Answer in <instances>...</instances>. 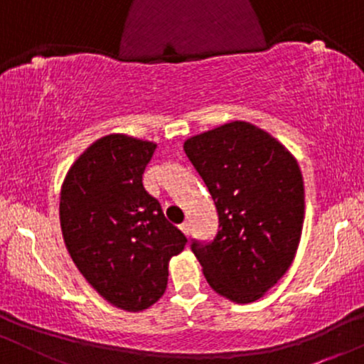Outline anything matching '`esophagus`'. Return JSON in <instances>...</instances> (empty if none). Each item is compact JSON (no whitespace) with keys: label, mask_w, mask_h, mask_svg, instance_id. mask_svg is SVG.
<instances>
[{"label":"esophagus","mask_w":364,"mask_h":364,"mask_svg":"<svg viewBox=\"0 0 364 364\" xmlns=\"http://www.w3.org/2000/svg\"><path fill=\"white\" fill-rule=\"evenodd\" d=\"M179 229H181L183 232H185V236L188 237L190 236V232H191V228H190V223H183L181 225H179Z\"/></svg>","instance_id":"1"}]
</instances>
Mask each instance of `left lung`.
Instances as JSON below:
<instances>
[{
	"label": "left lung",
	"instance_id": "left-lung-1",
	"mask_svg": "<svg viewBox=\"0 0 364 364\" xmlns=\"http://www.w3.org/2000/svg\"><path fill=\"white\" fill-rule=\"evenodd\" d=\"M214 200L219 229L191 243L207 282L235 303L260 299L287 272L301 240L304 186L281 141L246 121L183 145Z\"/></svg>",
	"mask_w": 364,
	"mask_h": 364
}]
</instances>
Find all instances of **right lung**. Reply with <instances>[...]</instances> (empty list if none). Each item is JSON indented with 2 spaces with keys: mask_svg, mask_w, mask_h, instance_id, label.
<instances>
[{
  "mask_svg": "<svg viewBox=\"0 0 364 364\" xmlns=\"http://www.w3.org/2000/svg\"><path fill=\"white\" fill-rule=\"evenodd\" d=\"M156 149L121 133L102 136L75 161L61 188L70 257L106 301L127 311L147 310L164 294L169 260L186 245L141 183Z\"/></svg>",
  "mask_w": 364,
  "mask_h": 364,
  "instance_id": "add662e5",
  "label": "right lung"
}]
</instances>
